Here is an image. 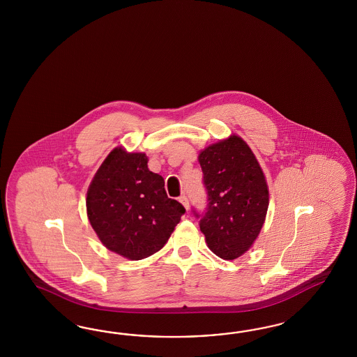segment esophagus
Listing matches in <instances>:
<instances>
[{
	"label": "esophagus",
	"mask_w": 357,
	"mask_h": 357,
	"mask_svg": "<svg viewBox=\"0 0 357 357\" xmlns=\"http://www.w3.org/2000/svg\"><path fill=\"white\" fill-rule=\"evenodd\" d=\"M179 202L183 204L184 208L188 211L190 209V202H188V197L185 196V195H182L181 197H179Z\"/></svg>",
	"instance_id": "esophagus-1"
}]
</instances>
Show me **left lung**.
I'll use <instances>...</instances> for the list:
<instances>
[{"mask_svg": "<svg viewBox=\"0 0 357 357\" xmlns=\"http://www.w3.org/2000/svg\"><path fill=\"white\" fill-rule=\"evenodd\" d=\"M199 163L208 195L200 230L217 257L237 259L264 224L270 203L266 176L249 145L236 135L200 151Z\"/></svg>", "mask_w": 357, "mask_h": 357, "instance_id": "left-lung-1", "label": "left lung"}]
</instances>
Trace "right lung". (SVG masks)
I'll return each mask as SVG.
<instances>
[{
	"mask_svg": "<svg viewBox=\"0 0 357 357\" xmlns=\"http://www.w3.org/2000/svg\"><path fill=\"white\" fill-rule=\"evenodd\" d=\"M86 209L100 242L130 260L162 249L185 212L166 194L162 176L148 169L145 153L121 146L98 169L87 190Z\"/></svg>",
	"mask_w": 357,
	"mask_h": 357,
	"instance_id": "obj_1",
	"label": "right lung"
}]
</instances>
